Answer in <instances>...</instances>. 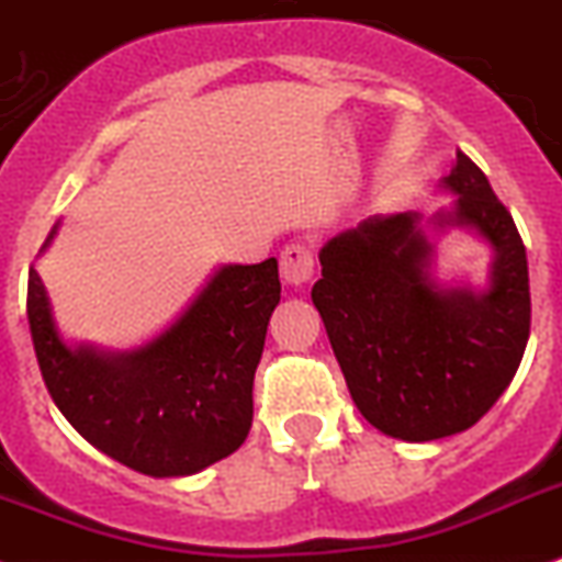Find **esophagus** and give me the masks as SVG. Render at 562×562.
Listing matches in <instances>:
<instances>
[{"instance_id":"esophagus-1","label":"esophagus","mask_w":562,"mask_h":562,"mask_svg":"<svg viewBox=\"0 0 562 562\" xmlns=\"http://www.w3.org/2000/svg\"><path fill=\"white\" fill-rule=\"evenodd\" d=\"M315 272V256L313 247L304 241H292L281 249V278L286 284L301 286L306 284Z\"/></svg>"}]
</instances>
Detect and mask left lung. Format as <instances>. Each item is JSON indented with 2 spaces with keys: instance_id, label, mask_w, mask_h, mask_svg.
Wrapping results in <instances>:
<instances>
[{
  "instance_id": "1",
  "label": "left lung",
  "mask_w": 562,
  "mask_h": 562,
  "mask_svg": "<svg viewBox=\"0 0 562 562\" xmlns=\"http://www.w3.org/2000/svg\"><path fill=\"white\" fill-rule=\"evenodd\" d=\"M443 187L458 204L438 224H467L495 247L486 292L431 281V244L415 213L335 235L313 286L355 406L383 435L415 443L477 424L515 378L531 327L529 263L512 213L463 153Z\"/></svg>"
}]
</instances>
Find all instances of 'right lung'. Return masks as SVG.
I'll return each instance as SVG.
<instances>
[{"label":"right lung","mask_w":562,"mask_h":562,"mask_svg":"<svg viewBox=\"0 0 562 562\" xmlns=\"http://www.w3.org/2000/svg\"><path fill=\"white\" fill-rule=\"evenodd\" d=\"M278 301L276 258L222 267L167 333L136 352L102 355L61 344L40 272L31 267L27 278L31 338L53 404L95 449L150 477L195 474L244 443Z\"/></svg>","instance_id":"add662e5"}]
</instances>
